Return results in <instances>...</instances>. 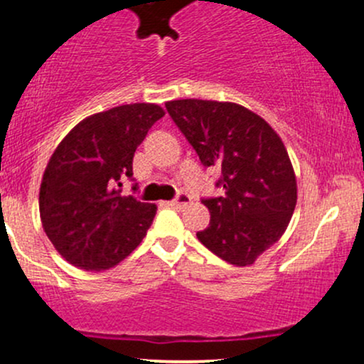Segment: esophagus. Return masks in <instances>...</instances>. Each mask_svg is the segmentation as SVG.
Masks as SVG:
<instances>
[{
  "mask_svg": "<svg viewBox=\"0 0 364 364\" xmlns=\"http://www.w3.org/2000/svg\"><path fill=\"white\" fill-rule=\"evenodd\" d=\"M190 202H192V198H190V195H186V193H179L178 197L174 198V200H171V202H169V205H171V208L181 209V208H185V205H188Z\"/></svg>",
  "mask_w": 364,
  "mask_h": 364,
  "instance_id": "34e87169",
  "label": "esophagus"
}]
</instances>
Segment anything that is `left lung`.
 Listing matches in <instances>:
<instances>
[{
  "label": "left lung",
  "instance_id": "obj_1",
  "mask_svg": "<svg viewBox=\"0 0 364 364\" xmlns=\"http://www.w3.org/2000/svg\"><path fill=\"white\" fill-rule=\"evenodd\" d=\"M205 167L220 166L225 193L204 198L211 213L198 240L225 262L247 267L277 242L296 205V176L279 134L235 102H166Z\"/></svg>",
  "mask_w": 364,
  "mask_h": 364
}]
</instances>
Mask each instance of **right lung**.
<instances>
[{"instance_id": "obj_1", "label": "right lung", "mask_w": 364, "mask_h": 364, "mask_svg": "<svg viewBox=\"0 0 364 364\" xmlns=\"http://www.w3.org/2000/svg\"><path fill=\"white\" fill-rule=\"evenodd\" d=\"M164 114L151 102L90 114L52 153L40 186V218L71 265L108 270L146 235L156 205L122 195L118 186L125 176L132 178L134 151Z\"/></svg>"}]
</instances>
